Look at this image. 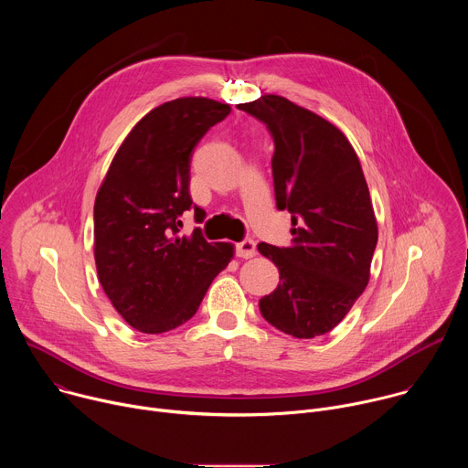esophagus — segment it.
Returning a JSON list of instances; mask_svg holds the SVG:
<instances>
[{
	"instance_id": "1",
	"label": "esophagus",
	"mask_w": 468,
	"mask_h": 468,
	"mask_svg": "<svg viewBox=\"0 0 468 468\" xmlns=\"http://www.w3.org/2000/svg\"><path fill=\"white\" fill-rule=\"evenodd\" d=\"M255 251H257V250H255V240H251V239H244V240H240V242L237 244V255L242 257V259L253 257Z\"/></svg>"
}]
</instances>
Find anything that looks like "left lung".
I'll return each instance as SVG.
<instances>
[{"label": "left lung", "instance_id": "left-lung-1", "mask_svg": "<svg viewBox=\"0 0 468 468\" xmlns=\"http://www.w3.org/2000/svg\"><path fill=\"white\" fill-rule=\"evenodd\" d=\"M237 107L271 133L276 206L294 226L291 246H257L280 271L278 289L259 300L261 314L296 339L324 335L370 278L378 224L361 163L341 129L287 98Z\"/></svg>", "mask_w": 468, "mask_h": 468}]
</instances>
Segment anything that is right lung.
Returning a JSON list of instances; mask_svg holds the SVG:
<instances>
[{
	"label": "right lung",
	"mask_w": 468,
	"mask_h": 468,
	"mask_svg": "<svg viewBox=\"0 0 468 468\" xmlns=\"http://www.w3.org/2000/svg\"><path fill=\"white\" fill-rule=\"evenodd\" d=\"M231 112L207 98H177L150 111L116 152L94 204V259L100 283L143 333L190 320L213 280L233 259V244L207 242L202 229L179 233L181 217L206 211L188 194L192 150Z\"/></svg>",
	"instance_id": "obj_1"
}]
</instances>
